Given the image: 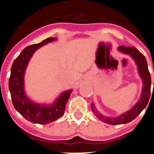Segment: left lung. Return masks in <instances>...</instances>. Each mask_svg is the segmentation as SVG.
Listing matches in <instances>:
<instances>
[{
    "label": "left lung",
    "mask_w": 154,
    "mask_h": 154,
    "mask_svg": "<svg viewBox=\"0 0 154 154\" xmlns=\"http://www.w3.org/2000/svg\"><path fill=\"white\" fill-rule=\"evenodd\" d=\"M118 50L124 54L130 56L136 63L138 67V71L139 76L141 77L143 82V87L141 90V96L138 102L132 107L129 110L123 114L120 115L117 117H106L102 113H100L95 108L93 103L91 104L92 110L93 111L94 114L105 123L110 125H120L126 124L129 123L134 119L136 118L141 111L144 110L148 103L150 96V87H151V77H150V72H149L148 67H147V62L145 57L142 53H140L136 48L131 47H125V46H120L118 47ZM154 86V83H153ZM154 88V86H153Z\"/></svg>",
    "instance_id": "left-lung-1"
}]
</instances>
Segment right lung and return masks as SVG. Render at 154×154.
Here are the masks:
<instances>
[{"mask_svg": "<svg viewBox=\"0 0 154 154\" xmlns=\"http://www.w3.org/2000/svg\"><path fill=\"white\" fill-rule=\"evenodd\" d=\"M56 40V37H49L39 44L25 47L15 59L11 67L9 89L13 106L22 117L33 123L47 124L60 118L64 114L65 105L72 92V89L65 91L51 104L34 102L25 94L24 77L31 56L41 47Z\"/></svg>", "mask_w": 154, "mask_h": 154, "instance_id": "right-lung-1", "label": "right lung"}]
</instances>
